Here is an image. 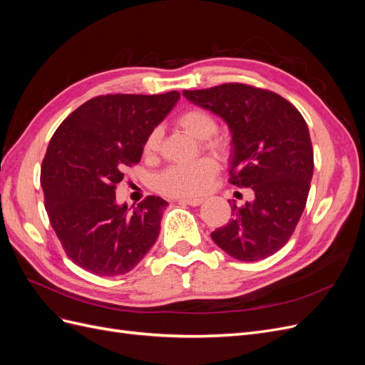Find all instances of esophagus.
Returning <instances> with one entry per match:
<instances>
[{"instance_id": "esophagus-1", "label": "esophagus", "mask_w": 365, "mask_h": 365, "mask_svg": "<svg viewBox=\"0 0 365 365\" xmlns=\"http://www.w3.org/2000/svg\"><path fill=\"white\" fill-rule=\"evenodd\" d=\"M204 202L202 197H181L180 200V204H187V205H201Z\"/></svg>"}]
</instances>
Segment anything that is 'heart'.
<instances>
[{
    "instance_id": "obj_1",
    "label": "heart",
    "mask_w": 365,
    "mask_h": 365,
    "mask_svg": "<svg viewBox=\"0 0 365 365\" xmlns=\"http://www.w3.org/2000/svg\"><path fill=\"white\" fill-rule=\"evenodd\" d=\"M185 134L192 138L205 141L207 149L222 153L227 150V143L220 138H210L216 134V118L200 108L187 109L176 118ZM160 143V129H153L143 146V152L148 158L157 155ZM217 173V163L212 157H202L187 164H175L165 169L157 178V190L172 197H192L205 193L212 185Z\"/></svg>"
}]
</instances>
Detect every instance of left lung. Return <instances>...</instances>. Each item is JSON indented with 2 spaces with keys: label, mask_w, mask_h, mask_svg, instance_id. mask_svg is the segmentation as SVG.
<instances>
[{
  "label": "left lung",
  "mask_w": 365,
  "mask_h": 365,
  "mask_svg": "<svg viewBox=\"0 0 365 365\" xmlns=\"http://www.w3.org/2000/svg\"><path fill=\"white\" fill-rule=\"evenodd\" d=\"M182 96L228 125L230 181L254 192V201L242 207L228 201L233 217L212 239L242 262L272 256L292 236L311 187L314 150L303 115L282 96L244 83Z\"/></svg>",
  "instance_id": "obj_1"
}]
</instances>
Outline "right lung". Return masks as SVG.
Returning <instances> with one entry per match:
<instances>
[{"label":"right lung","mask_w":365,"mask_h":365,"mask_svg":"<svg viewBox=\"0 0 365 365\" xmlns=\"http://www.w3.org/2000/svg\"><path fill=\"white\" fill-rule=\"evenodd\" d=\"M178 101V91L98 96L53 134L41 185L50 224L77 267L102 277L126 274L155 244L168 202L148 196L137 207L120 205L115 184Z\"/></svg>","instance_id":"1"}]
</instances>
